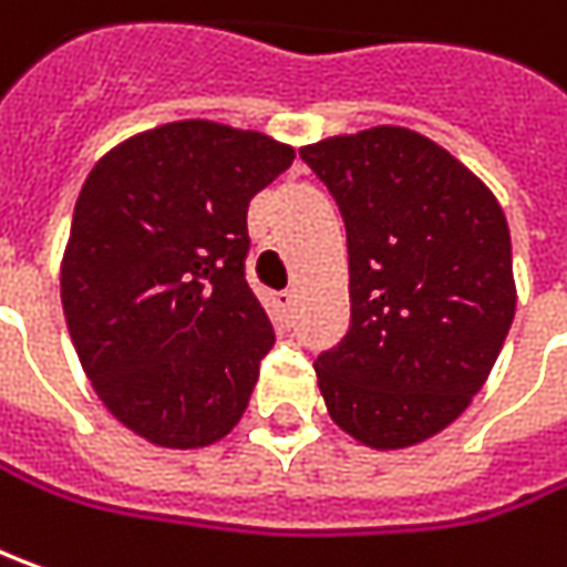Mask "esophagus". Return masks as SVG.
<instances>
[{"instance_id":"1","label":"esophagus","mask_w":567,"mask_h":567,"mask_svg":"<svg viewBox=\"0 0 567 567\" xmlns=\"http://www.w3.org/2000/svg\"><path fill=\"white\" fill-rule=\"evenodd\" d=\"M295 303H298V295H295V291H279V307H282L285 313H291Z\"/></svg>"}]
</instances>
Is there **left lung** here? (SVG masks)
<instances>
[{
	"mask_svg": "<svg viewBox=\"0 0 567 567\" xmlns=\"http://www.w3.org/2000/svg\"><path fill=\"white\" fill-rule=\"evenodd\" d=\"M301 159L348 235L351 322L313 361L326 408L370 449L423 442L471 404L515 320L505 213L408 127L329 137Z\"/></svg>",
	"mask_w": 567,
	"mask_h": 567,
	"instance_id": "left-lung-1",
	"label": "left lung"
}]
</instances>
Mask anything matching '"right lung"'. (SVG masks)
Returning <instances> with one entry per match:
<instances>
[{"label": "right lung", "instance_id": "1", "mask_svg": "<svg viewBox=\"0 0 567 567\" xmlns=\"http://www.w3.org/2000/svg\"><path fill=\"white\" fill-rule=\"evenodd\" d=\"M295 150L175 122L106 153L71 219L62 307L96 395L137 436L200 449L241 420L272 322L247 285V206Z\"/></svg>", "mask_w": 567, "mask_h": 567}]
</instances>
